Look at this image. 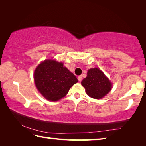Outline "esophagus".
<instances>
[{
    "label": "esophagus",
    "mask_w": 146,
    "mask_h": 146,
    "mask_svg": "<svg viewBox=\"0 0 146 146\" xmlns=\"http://www.w3.org/2000/svg\"><path fill=\"white\" fill-rule=\"evenodd\" d=\"M78 81L79 82H81V81L82 80V77L81 76H78Z\"/></svg>",
    "instance_id": "esophagus-1"
}]
</instances>
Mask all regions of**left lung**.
Segmentation results:
<instances>
[{
	"label": "left lung",
	"instance_id": "8db88e82",
	"mask_svg": "<svg viewBox=\"0 0 146 146\" xmlns=\"http://www.w3.org/2000/svg\"><path fill=\"white\" fill-rule=\"evenodd\" d=\"M82 85L90 97L99 99L110 92L112 84L102 71L98 68L89 70L87 76L83 79Z\"/></svg>",
	"mask_w": 146,
	"mask_h": 146
}]
</instances>
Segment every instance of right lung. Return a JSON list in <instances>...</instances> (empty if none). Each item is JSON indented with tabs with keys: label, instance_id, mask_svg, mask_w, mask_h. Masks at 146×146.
Masks as SVG:
<instances>
[{
	"label": "right lung",
	"instance_id": "right-lung-1",
	"mask_svg": "<svg viewBox=\"0 0 146 146\" xmlns=\"http://www.w3.org/2000/svg\"><path fill=\"white\" fill-rule=\"evenodd\" d=\"M35 85L43 97L56 101L67 95L77 78L62 62L46 60L40 63L34 72Z\"/></svg>",
	"mask_w": 146,
	"mask_h": 146
}]
</instances>
